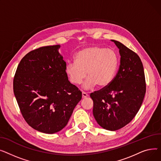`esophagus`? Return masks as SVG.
<instances>
[{
    "mask_svg": "<svg viewBox=\"0 0 161 161\" xmlns=\"http://www.w3.org/2000/svg\"><path fill=\"white\" fill-rule=\"evenodd\" d=\"M88 96V94L87 93L82 92V98H86Z\"/></svg>",
    "mask_w": 161,
    "mask_h": 161,
    "instance_id": "34e87169",
    "label": "esophagus"
}]
</instances>
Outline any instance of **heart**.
I'll use <instances>...</instances> for the list:
<instances>
[{"label": "heart", "instance_id": "heart-1", "mask_svg": "<svg viewBox=\"0 0 161 161\" xmlns=\"http://www.w3.org/2000/svg\"><path fill=\"white\" fill-rule=\"evenodd\" d=\"M118 60L116 53L111 49L94 46L79 51L75 56V62H69L65 67V73L69 82L82 84L85 90H91L97 86L105 88L111 83L116 71Z\"/></svg>", "mask_w": 161, "mask_h": 161}]
</instances>
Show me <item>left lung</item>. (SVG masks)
I'll return each instance as SVG.
<instances>
[{"label":"left lung","mask_w":161,"mask_h":161,"mask_svg":"<svg viewBox=\"0 0 161 161\" xmlns=\"http://www.w3.org/2000/svg\"><path fill=\"white\" fill-rule=\"evenodd\" d=\"M120 54V65L108 86L90 94L93 114L103 129L116 130L131 121L142 104L146 90L142 62L138 54L112 40Z\"/></svg>","instance_id":"left-lung-1"}]
</instances>
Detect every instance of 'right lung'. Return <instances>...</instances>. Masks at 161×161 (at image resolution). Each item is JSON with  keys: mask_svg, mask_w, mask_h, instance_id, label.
Returning <instances> with one entry per match:
<instances>
[{"mask_svg": "<svg viewBox=\"0 0 161 161\" xmlns=\"http://www.w3.org/2000/svg\"><path fill=\"white\" fill-rule=\"evenodd\" d=\"M60 47H42L26 54L14 79V95L24 119L47 134L64 129L82 99V92L65 73Z\"/></svg>", "mask_w": 161, "mask_h": 161, "instance_id": "1", "label": "right lung"}]
</instances>
